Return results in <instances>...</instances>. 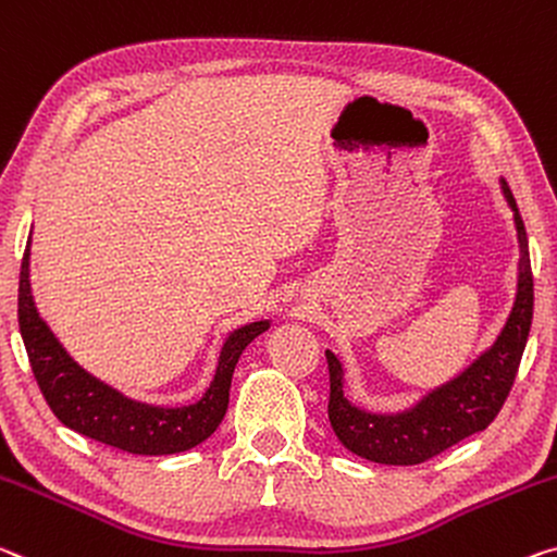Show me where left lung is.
<instances>
[{
    "label": "left lung",
    "mask_w": 557,
    "mask_h": 557,
    "mask_svg": "<svg viewBox=\"0 0 557 557\" xmlns=\"http://www.w3.org/2000/svg\"><path fill=\"white\" fill-rule=\"evenodd\" d=\"M500 190L513 210L518 233V289L506 324L491 349L466 367L451 382L436 386L411 409L399 413H372L359 409L344 396V367L334 351L326 349L330 364V423L334 434L367 461L386 466H417L451 448L458 441L479 434L498 417L510 394L523 357L533 322V272L528 255V235L523 218L508 183L500 178Z\"/></svg>",
    "instance_id": "8db88e82"
}]
</instances>
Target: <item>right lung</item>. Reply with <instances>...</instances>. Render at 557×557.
I'll return each instance as SVG.
<instances>
[{
    "mask_svg": "<svg viewBox=\"0 0 557 557\" xmlns=\"http://www.w3.org/2000/svg\"><path fill=\"white\" fill-rule=\"evenodd\" d=\"M32 235L26 243L20 272V332L29 355L32 372L54 417L76 434L138 456H168L198 446L220 426L231 382L240 355L258 334L270 330V320L237 326L220 349L213 382L198 401L185 406H156L123 396L101 379L88 374L41 320L34 305Z\"/></svg>",
    "mask_w": 557,
    "mask_h": 557,
    "instance_id": "1",
    "label": "right lung"
}]
</instances>
